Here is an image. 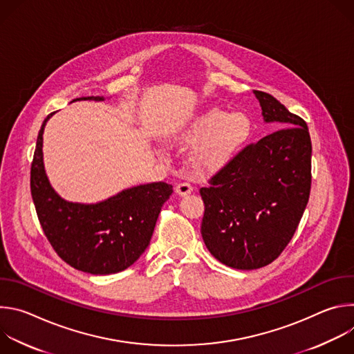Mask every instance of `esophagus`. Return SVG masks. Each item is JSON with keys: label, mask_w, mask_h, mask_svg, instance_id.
Returning a JSON list of instances; mask_svg holds the SVG:
<instances>
[{"label": "esophagus", "mask_w": 354, "mask_h": 354, "mask_svg": "<svg viewBox=\"0 0 354 354\" xmlns=\"http://www.w3.org/2000/svg\"><path fill=\"white\" fill-rule=\"evenodd\" d=\"M192 190H193V187H192V185L187 183V182H180V183H178L176 187H175V192H176L179 196H186V194H189Z\"/></svg>", "instance_id": "34e87169"}]
</instances>
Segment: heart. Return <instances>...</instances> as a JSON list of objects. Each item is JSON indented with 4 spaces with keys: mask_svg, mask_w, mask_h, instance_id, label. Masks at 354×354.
<instances>
[{
    "mask_svg": "<svg viewBox=\"0 0 354 354\" xmlns=\"http://www.w3.org/2000/svg\"><path fill=\"white\" fill-rule=\"evenodd\" d=\"M249 134L243 113L213 108L196 116L178 136V142L194 144L190 162L198 172H213L225 165Z\"/></svg>",
    "mask_w": 354,
    "mask_h": 354,
    "instance_id": "heart-1",
    "label": "heart"
}]
</instances>
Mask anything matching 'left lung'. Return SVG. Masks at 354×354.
<instances>
[{
    "label": "left lung",
    "instance_id": "left-lung-1",
    "mask_svg": "<svg viewBox=\"0 0 354 354\" xmlns=\"http://www.w3.org/2000/svg\"><path fill=\"white\" fill-rule=\"evenodd\" d=\"M266 123L283 129L245 145L200 187L205 203L200 232L221 263L259 269L291 241L311 192V138L307 123L276 97L254 91Z\"/></svg>",
    "mask_w": 354,
    "mask_h": 354
}]
</instances>
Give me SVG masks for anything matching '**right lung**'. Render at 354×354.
Listing matches in <instances>:
<instances>
[{
    "label": "right lung",
    "mask_w": 354,
    "mask_h": 354,
    "mask_svg": "<svg viewBox=\"0 0 354 354\" xmlns=\"http://www.w3.org/2000/svg\"><path fill=\"white\" fill-rule=\"evenodd\" d=\"M104 100L102 96L74 100ZM73 100V102H74ZM30 168V192L43 232L71 268L91 274H112L131 266L148 246L172 185L154 182L126 189L96 205L70 203L50 186L43 165V130Z\"/></svg>",
    "instance_id": "right-lung-1"
}]
</instances>
